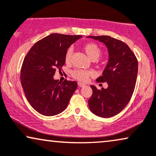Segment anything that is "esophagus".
I'll return each instance as SVG.
<instances>
[{
  "mask_svg": "<svg viewBox=\"0 0 156 156\" xmlns=\"http://www.w3.org/2000/svg\"><path fill=\"white\" fill-rule=\"evenodd\" d=\"M78 86H79V87H83V86H86V84L83 83H81V82H78Z\"/></svg>",
  "mask_w": 156,
  "mask_h": 156,
  "instance_id": "34e87169",
  "label": "esophagus"
}]
</instances>
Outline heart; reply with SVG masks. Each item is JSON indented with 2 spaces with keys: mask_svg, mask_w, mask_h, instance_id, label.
<instances>
[{
  "mask_svg": "<svg viewBox=\"0 0 156 156\" xmlns=\"http://www.w3.org/2000/svg\"><path fill=\"white\" fill-rule=\"evenodd\" d=\"M83 48L88 57L93 61L98 58L101 54V49L94 43H87L83 45ZM73 55V49L72 47L68 48L64 56L66 63L69 64L71 63ZM93 76V73L92 71L83 69H75L71 72V76L73 78L82 82H86L88 78Z\"/></svg>",
  "mask_w": 156,
  "mask_h": 156,
  "instance_id": "heart-1",
  "label": "heart"
}]
</instances>
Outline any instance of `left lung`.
Here are the masks:
<instances>
[{
    "mask_svg": "<svg viewBox=\"0 0 156 156\" xmlns=\"http://www.w3.org/2000/svg\"><path fill=\"white\" fill-rule=\"evenodd\" d=\"M103 42L108 48L109 60L98 83L107 82L108 87L98 89L90 86L93 94L88 105L99 117L110 118L125 108L133 93L138 75V60L129 46L108 36H88Z\"/></svg>",
    "mask_w": 156,
    "mask_h": 156,
    "instance_id": "8db88e82",
    "label": "left lung"
}]
</instances>
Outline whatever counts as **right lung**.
<instances>
[{"label": "right lung", "mask_w": 156, "mask_h": 156, "mask_svg": "<svg viewBox=\"0 0 156 156\" xmlns=\"http://www.w3.org/2000/svg\"><path fill=\"white\" fill-rule=\"evenodd\" d=\"M81 36L52 33L38 41L29 50L20 69V81L28 103L43 115L61 113L76 91V81L54 80L57 69L61 71L68 47Z\"/></svg>", "instance_id": "obj_1"}]
</instances>
